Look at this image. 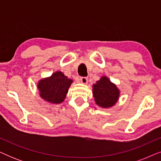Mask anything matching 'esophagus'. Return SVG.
<instances>
[{
    "label": "esophagus",
    "instance_id": "34e87169",
    "mask_svg": "<svg viewBox=\"0 0 161 161\" xmlns=\"http://www.w3.org/2000/svg\"><path fill=\"white\" fill-rule=\"evenodd\" d=\"M80 80L81 83H83V84H86V83H87L88 82V78H86V77H80Z\"/></svg>",
    "mask_w": 161,
    "mask_h": 161
}]
</instances>
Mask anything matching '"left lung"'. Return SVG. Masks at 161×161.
I'll use <instances>...</instances> for the list:
<instances>
[{
	"label": "left lung",
	"mask_w": 161,
	"mask_h": 161,
	"mask_svg": "<svg viewBox=\"0 0 161 161\" xmlns=\"http://www.w3.org/2000/svg\"><path fill=\"white\" fill-rule=\"evenodd\" d=\"M119 90L107 77L103 76L93 85V96L96 104L102 108H111L119 97Z\"/></svg>",
	"instance_id": "left-lung-1"
}]
</instances>
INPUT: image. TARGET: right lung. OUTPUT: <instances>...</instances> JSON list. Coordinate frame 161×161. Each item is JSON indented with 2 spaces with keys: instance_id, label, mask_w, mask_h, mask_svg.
Instances as JSON below:
<instances>
[{
  "instance_id": "add662e5",
  "label": "right lung",
  "mask_w": 161,
  "mask_h": 161,
  "mask_svg": "<svg viewBox=\"0 0 161 161\" xmlns=\"http://www.w3.org/2000/svg\"><path fill=\"white\" fill-rule=\"evenodd\" d=\"M72 80L69 79L63 72L57 71L49 78L39 81V95L47 102L59 104L64 100Z\"/></svg>"
}]
</instances>
